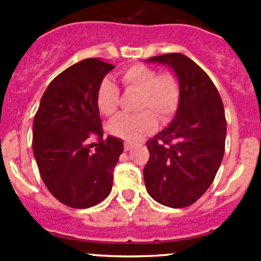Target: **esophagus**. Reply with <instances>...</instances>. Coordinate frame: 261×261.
<instances>
[{"label":"esophagus","mask_w":261,"mask_h":261,"mask_svg":"<svg viewBox=\"0 0 261 261\" xmlns=\"http://www.w3.org/2000/svg\"><path fill=\"white\" fill-rule=\"evenodd\" d=\"M123 147H125L126 151H128V150H130L131 147H133V144H131V143H125V144H123Z\"/></svg>","instance_id":"obj_1"}]
</instances>
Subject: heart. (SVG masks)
I'll return each instance as SVG.
<instances>
[{"label": "heart", "mask_w": 261, "mask_h": 261, "mask_svg": "<svg viewBox=\"0 0 261 261\" xmlns=\"http://www.w3.org/2000/svg\"><path fill=\"white\" fill-rule=\"evenodd\" d=\"M121 82L127 89L139 92L135 115H121L110 123V133L127 141H138L151 133L156 120L167 122L177 112L180 101V84L172 72L158 73L154 68L135 64L121 73ZM96 105L105 116L117 111L118 89L110 77L103 78L96 92Z\"/></svg>", "instance_id": "b5f03b06"}]
</instances>
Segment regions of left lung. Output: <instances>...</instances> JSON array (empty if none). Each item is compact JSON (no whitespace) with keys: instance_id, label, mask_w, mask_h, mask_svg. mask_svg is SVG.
I'll list each match as a JSON object with an SVG mask.
<instances>
[{"instance_id":"obj_1","label":"left lung","mask_w":261,"mask_h":261,"mask_svg":"<svg viewBox=\"0 0 261 261\" xmlns=\"http://www.w3.org/2000/svg\"><path fill=\"white\" fill-rule=\"evenodd\" d=\"M146 62L170 67L180 84V101L170 125L146 143L147 193L172 208L193 204L210 188L225 154L226 117L211 78L180 53Z\"/></svg>"}]
</instances>
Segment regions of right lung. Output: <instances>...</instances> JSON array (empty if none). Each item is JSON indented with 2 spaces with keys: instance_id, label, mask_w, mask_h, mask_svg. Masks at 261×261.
<instances>
[{
  "instance_id": "add662e5",
  "label": "right lung",
  "mask_w": 261,
  "mask_h": 261,
  "mask_svg": "<svg viewBox=\"0 0 261 261\" xmlns=\"http://www.w3.org/2000/svg\"><path fill=\"white\" fill-rule=\"evenodd\" d=\"M114 65L97 58L84 59L54 78L34 117L33 151L50 193L72 208H88L112 189L114 168L123 143L103 139L96 105L99 82ZM91 135L99 138L92 150Z\"/></svg>"
}]
</instances>
